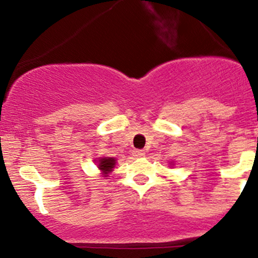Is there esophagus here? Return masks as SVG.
I'll use <instances>...</instances> for the list:
<instances>
[{
	"label": "esophagus",
	"mask_w": 258,
	"mask_h": 258,
	"mask_svg": "<svg viewBox=\"0 0 258 258\" xmlns=\"http://www.w3.org/2000/svg\"><path fill=\"white\" fill-rule=\"evenodd\" d=\"M132 154H134V156H136V157H142V156H145V150H134V152H132Z\"/></svg>",
	"instance_id": "34e87169"
}]
</instances>
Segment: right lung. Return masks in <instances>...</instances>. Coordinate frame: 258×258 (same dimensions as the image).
I'll use <instances>...</instances> for the list:
<instances>
[{"label":"right lung","mask_w":258,"mask_h":258,"mask_svg":"<svg viewBox=\"0 0 258 258\" xmlns=\"http://www.w3.org/2000/svg\"><path fill=\"white\" fill-rule=\"evenodd\" d=\"M114 165H116V160H114L113 157H103V159L99 160L98 166H99V169L104 172V174H107V172L112 171V169L114 167Z\"/></svg>","instance_id":"1"}]
</instances>
